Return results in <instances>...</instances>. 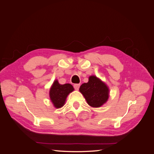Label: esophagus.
Here are the masks:
<instances>
[{"mask_svg": "<svg viewBox=\"0 0 154 154\" xmlns=\"http://www.w3.org/2000/svg\"><path fill=\"white\" fill-rule=\"evenodd\" d=\"M80 84H74V88H75L76 91H78L79 89V88H80Z\"/></svg>", "mask_w": 154, "mask_h": 154, "instance_id": "obj_1", "label": "esophagus"}]
</instances>
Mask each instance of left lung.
<instances>
[{
  "mask_svg": "<svg viewBox=\"0 0 154 154\" xmlns=\"http://www.w3.org/2000/svg\"><path fill=\"white\" fill-rule=\"evenodd\" d=\"M80 92L87 103L94 108H99L106 103L109 97V88L105 82L94 75L90 76L88 82L80 86Z\"/></svg>",
  "mask_w": 154,
  "mask_h": 154,
  "instance_id": "left-lung-1",
  "label": "left lung"
}]
</instances>
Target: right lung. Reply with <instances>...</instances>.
<instances>
[{"mask_svg": "<svg viewBox=\"0 0 154 154\" xmlns=\"http://www.w3.org/2000/svg\"><path fill=\"white\" fill-rule=\"evenodd\" d=\"M74 90L73 86L70 83L62 85L60 84L58 80H55L49 90L50 100L55 108L62 107L66 103L67 97Z\"/></svg>", "mask_w": 154, "mask_h": 154, "instance_id": "obj_1", "label": "right lung"}]
</instances>
